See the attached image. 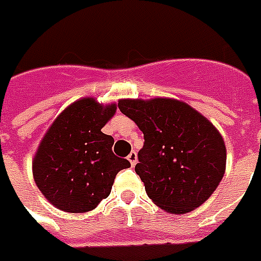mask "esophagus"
Returning <instances> with one entry per match:
<instances>
[{
	"label": "esophagus",
	"mask_w": 261,
	"mask_h": 261,
	"mask_svg": "<svg viewBox=\"0 0 261 261\" xmlns=\"http://www.w3.org/2000/svg\"><path fill=\"white\" fill-rule=\"evenodd\" d=\"M128 161L130 162V165H132V166L136 165V162H138V154H136L135 151L130 152V154L128 155Z\"/></svg>",
	"instance_id": "1"
}]
</instances>
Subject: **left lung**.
Segmentation results:
<instances>
[{
    "label": "left lung",
    "mask_w": 261,
    "mask_h": 261,
    "mask_svg": "<svg viewBox=\"0 0 261 261\" xmlns=\"http://www.w3.org/2000/svg\"><path fill=\"white\" fill-rule=\"evenodd\" d=\"M118 107L144 135L135 170L152 202L183 215L207 201L226 172V144L216 126L170 97L122 99Z\"/></svg>",
    "instance_id": "1"
}]
</instances>
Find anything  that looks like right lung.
<instances>
[{"label":"right lung","mask_w":261,"mask_h":261,"mask_svg":"<svg viewBox=\"0 0 261 261\" xmlns=\"http://www.w3.org/2000/svg\"><path fill=\"white\" fill-rule=\"evenodd\" d=\"M117 105L82 97L56 117L33 158V177L48 202L68 213L93 211L111 193L115 175L130 166L113 152L101 128Z\"/></svg>","instance_id":"add662e5"}]
</instances>
